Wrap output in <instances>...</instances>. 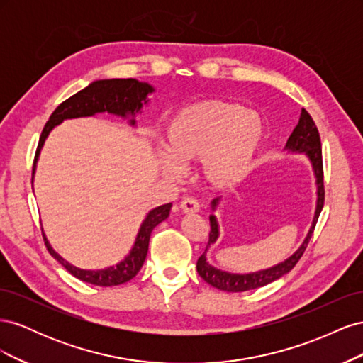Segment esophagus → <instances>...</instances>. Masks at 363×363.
Wrapping results in <instances>:
<instances>
[{"mask_svg": "<svg viewBox=\"0 0 363 363\" xmlns=\"http://www.w3.org/2000/svg\"><path fill=\"white\" fill-rule=\"evenodd\" d=\"M180 208L184 213H195L200 211V203L199 200L192 199V196H186V199H183L180 203Z\"/></svg>", "mask_w": 363, "mask_h": 363, "instance_id": "1", "label": "esophagus"}]
</instances>
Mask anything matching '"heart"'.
Instances as JSON below:
<instances>
[{"label":"heart","mask_w":363,"mask_h":363,"mask_svg":"<svg viewBox=\"0 0 363 363\" xmlns=\"http://www.w3.org/2000/svg\"><path fill=\"white\" fill-rule=\"evenodd\" d=\"M265 139V123L244 104L211 98L189 104L174 115L160 157L164 174H180L177 162L201 159V171L213 188L225 189L242 182L255 167Z\"/></svg>","instance_id":"obj_1"}]
</instances>
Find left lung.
<instances>
[{"label": "left lung", "instance_id": "8db88e82", "mask_svg": "<svg viewBox=\"0 0 363 363\" xmlns=\"http://www.w3.org/2000/svg\"><path fill=\"white\" fill-rule=\"evenodd\" d=\"M286 148L294 151V152H304V155L311 159L312 167L316 175V184H318V203H316V212L313 218V224L309 235L304 239L303 245L296 250L294 255L279 265L257 271V272H251V274H230L221 269H216L212 265H208L206 260V251L213 244L216 238H218V224H216V218L212 215L211 216V232H208V240L203 255L200 256L199 262H196V271L201 276V279L212 284L213 288L219 291H225V292H244L250 289H256L262 288L265 284L277 280L283 277L284 274H288L295 265L296 262L301 259L304 255V251L307 248V244L313 235V230L318 221V216H320L323 206H324V199H325V191H324V169H323V148H321V138H320V131H318V127L315 124V121L309 115V112L303 108L301 116L298 124L294 128L292 135L288 139ZM218 200L212 201V206L215 208Z\"/></svg>", "mask_w": 363, "mask_h": 363}]
</instances>
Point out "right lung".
<instances>
[{
  "label": "right lung",
  "instance_id": "add662e5",
  "mask_svg": "<svg viewBox=\"0 0 363 363\" xmlns=\"http://www.w3.org/2000/svg\"><path fill=\"white\" fill-rule=\"evenodd\" d=\"M155 89L147 83H140L135 79H112V80H98L91 83L83 91L77 92L68 100H65L56 111H54L47 121L45 127L42 130V135L38 144V150L35 155V162H33V175H35L36 162L39 157V152L42 150L43 142H45L50 131L54 128V125L60 124L63 119L71 118H80V116H92L100 112H108L115 113L119 116L135 115L140 111L142 103H147V95ZM131 124H135V119H131ZM171 211V203L159 206L147 215L145 221L142 223L140 230L136 238L135 247L131 248L130 255L118 263L116 267H111L106 269H96V271H87L80 269L77 267L69 265V263L62 259L56 251H54L45 235L42 233L43 240H45L47 250L50 255L56 259L59 263L67 268L74 277H77L82 281L95 284V286H118V284L127 283L128 280L133 279L139 269L142 268L148 252V242L151 232L155 230L156 225H159L162 221L168 218Z\"/></svg>",
  "mask_w": 363,
  "mask_h": 363
}]
</instances>
